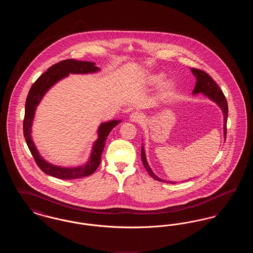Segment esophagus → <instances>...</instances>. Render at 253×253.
I'll return each instance as SVG.
<instances>
[{
    "label": "esophagus",
    "mask_w": 253,
    "mask_h": 253,
    "mask_svg": "<svg viewBox=\"0 0 253 253\" xmlns=\"http://www.w3.org/2000/svg\"><path fill=\"white\" fill-rule=\"evenodd\" d=\"M142 115L140 113H137V112H133L130 117H129V120L131 122H139L140 121H142Z\"/></svg>",
    "instance_id": "obj_1"
}]
</instances>
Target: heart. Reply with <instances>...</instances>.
Instances as JSON below:
<instances>
[{
	"instance_id": "obj_1",
	"label": "heart",
	"mask_w": 253,
	"mask_h": 253,
	"mask_svg": "<svg viewBox=\"0 0 253 253\" xmlns=\"http://www.w3.org/2000/svg\"><path fill=\"white\" fill-rule=\"evenodd\" d=\"M148 84L151 86H157L161 84L165 80V75L163 73H151L148 74L146 77ZM177 92V84L173 80H168L164 82L162 85L159 87V92H158V97L160 100L167 101L171 99L172 97L176 95Z\"/></svg>"
}]
</instances>
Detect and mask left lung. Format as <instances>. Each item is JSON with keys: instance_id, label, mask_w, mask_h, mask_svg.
Wrapping results in <instances>:
<instances>
[{"instance_id": "obj_1", "label": "left lung", "mask_w": 253, "mask_h": 253, "mask_svg": "<svg viewBox=\"0 0 253 253\" xmlns=\"http://www.w3.org/2000/svg\"><path fill=\"white\" fill-rule=\"evenodd\" d=\"M191 71L193 74V76L196 79V84L195 87L193 89V95H197V94H203L204 96H207L208 98H210L211 101H213L214 103H216L218 107L221 109L222 113H223V117H224V125H223V131H224V138L226 140V134H227V121H228V102L226 99V96H224L223 92L221 91V89L219 88V86L216 84V83L207 74V73L199 70V69H195V68H191ZM141 159H142V163L144 165L146 170L148 171V173L157 181L160 182H169V181L162 180L161 178H159L157 175L155 174V172L152 170L151 167L149 166V163L147 161L146 158V154H145L144 145L141 146ZM171 184H174V182H169Z\"/></svg>"}]
</instances>
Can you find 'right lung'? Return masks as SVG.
<instances>
[{
  "mask_svg": "<svg viewBox=\"0 0 253 253\" xmlns=\"http://www.w3.org/2000/svg\"><path fill=\"white\" fill-rule=\"evenodd\" d=\"M100 71V68L96 66L95 62L81 61L76 60H61L60 62L49 67L47 71L43 73L36 82L31 86L25 102V113L24 120V135L32 156L36 161L37 165L44 173L50 176L60 179H76L88 176L95 172L101 161V154L103 152L105 141L110 132L121 123V121H106L102 122L96 132L97 138L94 142L92 151L88 161L81 166L77 167H61L49 163L42 157L34 144L32 139V125L35 117L37 107L42 101V97L57 83L64 78L68 77L69 74H93Z\"/></svg>",
  "mask_w": 253,
  "mask_h": 253,
  "instance_id": "add662e5",
  "label": "right lung"
}]
</instances>
